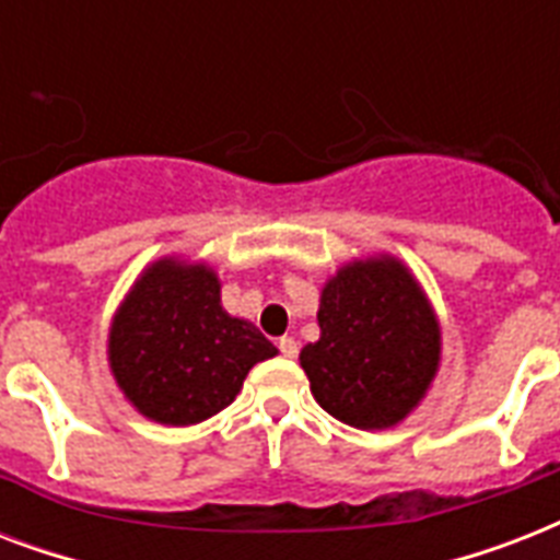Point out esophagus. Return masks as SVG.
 Instances as JSON below:
<instances>
[{
  "label": "esophagus",
  "mask_w": 560,
  "mask_h": 560,
  "mask_svg": "<svg viewBox=\"0 0 560 560\" xmlns=\"http://www.w3.org/2000/svg\"><path fill=\"white\" fill-rule=\"evenodd\" d=\"M279 351H281V354H284V358L293 360L299 354V342L293 340V337H281V340H279Z\"/></svg>",
  "instance_id": "1"
}]
</instances>
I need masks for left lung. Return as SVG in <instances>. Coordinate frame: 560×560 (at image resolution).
Segmentation results:
<instances>
[{
	"mask_svg": "<svg viewBox=\"0 0 560 560\" xmlns=\"http://www.w3.org/2000/svg\"><path fill=\"white\" fill-rule=\"evenodd\" d=\"M319 340L299 360L325 412L360 430L398 424L439 369V323L395 258L342 267L319 299Z\"/></svg>",
	"mask_w": 560,
	"mask_h": 560,
	"instance_id": "8db88e82",
	"label": "left lung"
}]
</instances>
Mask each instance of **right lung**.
I'll return each mask as SVG.
<instances>
[{"label":"right lung","instance_id":"right-lung-1","mask_svg":"<svg viewBox=\"0 0 560 560\" xmlns=\"http://www.w3.org/2000/svg\"><path fill=\"white\" fill-rule=\"evenodd\" d=\"M276 346L220 305L209 267L156 261L109 328V369L142 416L186 427L229 407Z\"/></svg>","mask_w":560,"mask_h":560}]
</instances>
